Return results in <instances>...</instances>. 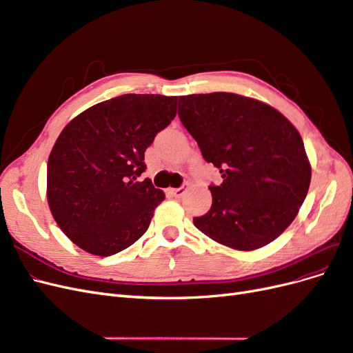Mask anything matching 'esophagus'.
Returning <instances> with one entry per match:
<instances>
[{
  "label": "esophagus",
  "instance_id": "34e87169",
  "mask_svg": "<svg viewBox=\"0 0 353 353\" xmlns=\"http://www.w3.org/2000/svg\"><path fill=\"white\" fill-rule=\"evenodd\" d=\"M187 187H179V188H170V194L175 196V197H183L185 193Z\"/></svg>",
  "mask_w": 353,
  "mask_h": 353
}]
</instances>
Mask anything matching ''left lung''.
<instances>
[{"instance_id":"1","label":"left lung","mask_w":353,"mask_h":353,"mask_svg":"<svg viewBox=\"0 0 353 353\" xmlns=\"http://www.w3.org/2000/svg\"><path fill=\"white\" fill-rule=\"evenodd\" d=\"M178 116L223 178L209 187L212 208L193 219L196 228L243 252L281 236L311 184V163L293 123L270 104L232 92L183 95Z\"/></svg>"}]
</instances>
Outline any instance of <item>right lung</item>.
I'll use <instances>...</instances> for the list:
<instances>
[{
    "label": "right lung",
    "mask_w": 353,
    "mask_h": 353,
    "mask_svg": "<svg viewBox=\"0 0 353 353\" xmlns=\"http://www.w3.org/2000/svg\"><path fill=\"white\" fill-rule=\"evenodd\" d=\"M176 97L123 94L92 105L65 126L47 165V200L60 230L95 256L130 248L165 200L137 181L144 153L176 114Z\"/></svg>",
    "instance_id": "add662e5"
}]
</instances>
